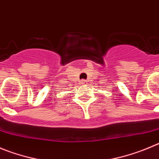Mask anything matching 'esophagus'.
<instances>
[{
	"mask_svg": "<svg viewBox=\"0 0 159 159\" xmlns=\"http://www.w3.org/2000/svg\"><path fill=\"white\" fill-rule=\"evenodd\" d=\"M81 84H86L87 83H88V81H87L86 80H81Z\"/></svg>",
	"mask_w": 159,
	"mask_h": 159,
	"instance_id": "34e87169",
	"label": "esophagus"
}]
</instances>
